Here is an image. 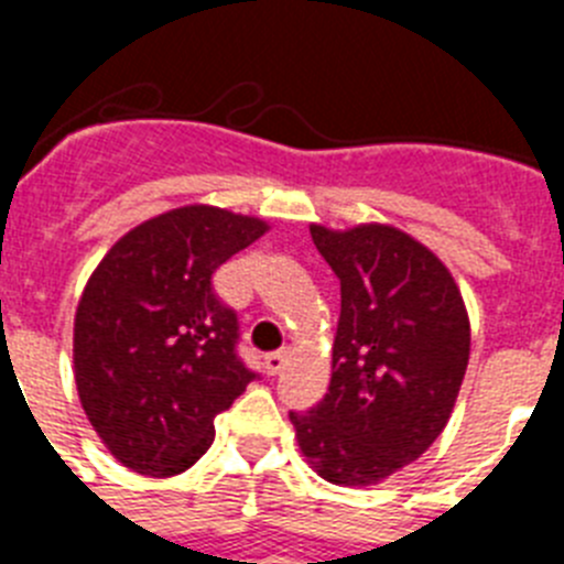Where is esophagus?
<instances>
[{
    "instance_id": "34e87169",
    "label": "esophagus",
    "mask_w": 564,
    "mask_h": 564,
    "mask_svg": "<svg viewBox=\"0 0 564 564\" xmlns=\"http://www.w3.org/2000/svg\"><path fill=\"white\" fill-rule=\"evenodd\" d=\"M288 358H291V350H288V347H282V350H276V352H268L265 356L268 376H276V372H282V367L288 364Z\"/></svg>"
}]
</instances>
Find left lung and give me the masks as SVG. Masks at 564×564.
Segmentation results:
<instances>
[{"instance_id":"1","label":"left lung","mask_w":564,"mask_h":564,"mask_svg":"<svg viewBox=\"0 0 564 564\" xmlns=\"http://www.w3.org/2000/svg\"><path fill=\"white\" fill-rule=\"evenodd\" d=\"M341 285L327 395L291 412L299 446L325 480L370 486L417 460L452 415L468 364L455 279L390 226H311Z\"/></svg>"}]
</instances>
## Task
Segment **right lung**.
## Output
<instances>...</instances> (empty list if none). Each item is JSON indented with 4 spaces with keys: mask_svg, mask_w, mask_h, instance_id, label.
<instances>
[{
    "mask_svg": "<svg viewBox=\"0 0 564 564\" xmlns=\"http://www.w3.org/2000/svg\"><path fill=\"white\" fill-rule=\"evenodd\" d=\"M265 228L214 206L174 208L118 239L89 276L73 338L78 398L123 466L186 471L212 446L214 417L259 378L212 276Z\"/></svg>",
    "mask_w": 564,
    "mask_h": 564,
    "instance_id": "right-lung-1",
    "label": "right lung"
}]
</instances>
